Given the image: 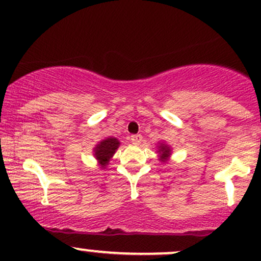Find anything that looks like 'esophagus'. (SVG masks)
Segmentation results:
<instances>
[{"label": "esophagus", "mask_w": 261, "mask_h": 261, "mask_svg": "<svg viewBox=\"0 0 261 261\" xmlns=\"http://www.w3.org/2000/svg\"><path fill=\"white\" fill-rule=\"evenodd\" d=\"M141 141H142V136H141V135H133V136H131V142H133L134 145H140Z\"/></svg>", "instance_id": "1"}]
</instances>
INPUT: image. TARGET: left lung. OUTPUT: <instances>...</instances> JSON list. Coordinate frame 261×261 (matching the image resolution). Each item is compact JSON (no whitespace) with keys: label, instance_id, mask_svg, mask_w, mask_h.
I'll list each match as a JSON object with an SVG mask.
<instances>
[{"label":"left lung","instance_id":"1","mask_svg":"<svg viewBox=\"0 0 261 261\" xmlns=\"http://www.w3.org/2000/svg\"><path fill=\"white\" fill-rule=\"evenodd\" d=\"M157 153H158V160L163 163H167L169 161L170 155H172V147L169 145H167L166 142H160V145L157 146Z\"/></svg>","mask_w":261,"mask_h":261}]
</instances>
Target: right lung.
Returning a JSON list of instances; mask_svg holds the SVG:
<instances>
[{"mask_svg":"<svg viewBox=\"0 0 261 261\" xmlns=\"http://www.w3.org/2000/svg\"><path fill=\"white\" fill-rule=\"evenodd\" d=\"M119 146H120V141L115 137H107L95 145V147L93 148V155L98 161V166L101 169L107 168Z\"/></svg>","mask_w":261,"mask_h":261,"instance_id":"obj_1","label":"right lung"}]
</instances>
